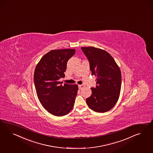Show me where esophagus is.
<instances>
[{"label":"esophagus","instance_id":"1","mask_svg":"<svg viewBox=\"0 0 153 153\" xmlns=\"http://www.w3.org/2000/svg\"><path fill=\"white\" fill-rule=\"evenodd\" d=\"M85 87V86L83 85H79V89H82V88H83Z\"/></svg>","mask_w":153,"mask_h":153}]
</instances>
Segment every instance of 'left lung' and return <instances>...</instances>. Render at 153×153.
<instances>
[{"instance_id":"left-lung-1","label":"left lung","mask_w":153,"mask_h":153,"mask_svg":"<svg viewBox=\"0 0 153 153\" xmlns=\"http://www.w3.org/2000/svg\"><path fill=\"white\" fill-rule=\"evenodd\" d=\"M88 58L92 75L97 77L96 88L86 99V103L93 111L105 113L116 105L120 95L122 77L119 66L107 51L93 46L81 47Z\"/></svg>"}]
</instances>
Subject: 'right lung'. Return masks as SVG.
<instances>
[{"label":"right lung","instance_id":"obj_1","mask_svg":"<svg viewBox=\"0 0 153 153\" xmlns=\"http://www.w3.org/2000/svg\"><path fill=\"white\" fill-rule=\"evenodd\" d=\"M74 49L52 50L42 58L34 72V83L37 97L47 111L56 116L68 114L74 106L79 90L76 84L64 83L67 63L74 56Z\"/></svg>","mask_w":153,"mask_h":153}]
</instances>
